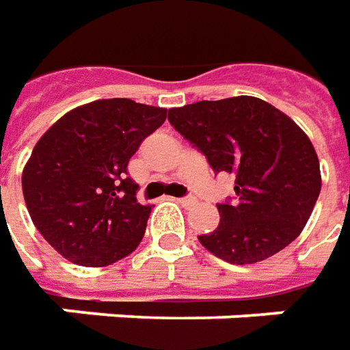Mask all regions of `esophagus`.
Returning <instances> with one entry per match:
<instances>
[{"label": "esophagus", "mask_w": 350, "mask_h": 350, "mask_svg": "<svg viewBox=\"0 0 350 350\" xmlns=\"http://www.w3.org/2000/svg\"><path fill=\"white\" fill-rule=\"evenodd\" d=\"M178 203H182L184 207H191V205H196L198 201H196V198H180L178 199Z\"/></svg>", "instance_id": "esophagus-1"}]
</instances>
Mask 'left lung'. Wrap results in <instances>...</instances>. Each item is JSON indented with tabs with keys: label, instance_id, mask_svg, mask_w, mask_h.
I'll use <instances>...</instances> for the list:
<instances>
[{
	"label": "left lung",
	"instance_id": "left-lung-1",
	"mask_svg": "<svg viewBox=\"0 0 350 350\" xmlns=\"http://www.w3.org/2000/svg\"><path fill=\"white\" fill-rule=\"evenodd\" d=\"M168 120L207 157L215 172L236 176V203H221V223L198 236L213 256L258 263L306 226L321 189L316 149L288 116L256 96L170 108Z\"/></svg>",
	"mask_w": 350,
	"mask_h": 350
}]
</instances>
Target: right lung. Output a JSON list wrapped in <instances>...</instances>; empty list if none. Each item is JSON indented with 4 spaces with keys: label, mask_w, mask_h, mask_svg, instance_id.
Wrapping results in <instances>:
<instances>
[{
    "label": "right lung",
    "mask_w": 350,
    "mask_h": 350,
    "mask_svg": "<svg viewBox=\"0 0 350 350\" xmlns=\"http://www.w3.org/2000/svg\"><path fill=\"white\" fill-rule=\"evenodd\" d=\"M164 120L166 108L103 98L69 110L38 139L23 168V196L59 256L104 267L139 246L151 205L135 198L127 163Z\"/></svg>",
    "instance_id": "right-lung-1"
}]
</instances>
